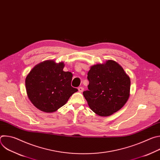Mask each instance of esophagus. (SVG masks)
Segmentation results:
<instances>
[{
  "label": "esophagus",
  "mask_w": 160,
  "mask_h": 160,
  "mask_svg": "<svg viewBox=\"0 0 160 160\" xmlns=\"http://www.w3.org/2000/svg\"><path fill=\"white\" fill-rule=\"evenodd\" d=\"M78 91H79L80 92H82L83 91V88L82 87H80L78 88Z\"/></svg>",
  "instance_id": "1"
}]
</instances>
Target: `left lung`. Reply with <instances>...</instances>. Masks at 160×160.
<instances>
[{
    "mask_svg": "<svg viewBox=\"0 0 160 160\" xmlns=\"http://www.w3.org/2000/svg\"><path fill=\"white\" fill-rule=\"evenodd\" d=\"M87 79L88 90L83 91V96L90 108L101 117L116 112L129 98L130 77L115 61L91 66Z\"/></svg>",
    "mask_w": 160,
    "mask_h": 160,
    "instance_id": "obj_1",
    "label": "left lung"
}]
</instances>
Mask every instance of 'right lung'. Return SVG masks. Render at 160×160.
Masks as SVG:
<instances>
[{
    "label": "right lung",
    "instance_id": "1",
    "mask_svg": "<svg viewBox=\"0 0 160 160\" xmlns=\"http://www.w3.org/2000/svg\"><path fill=\"white\" fill-rule=\"evenodd\" d=\"M63 62L48 60L37 64L27 75L28 97L38 109L52 112L64 106L78 89L71 85L73 75L64 72Z\"/></svg>",
    "mask_w": 160,
    "mask_h": 160
}]
</instances>
